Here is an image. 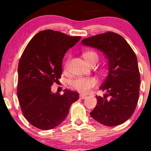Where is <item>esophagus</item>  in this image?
I'll return each instance as SVG.
<instances>
[{
  "label": "esophagus",
  "mask_w": 151,
  "mask_h": 151,
  "mask_svg": "<svg viewBox=\"0 0 151 151\" xmlns=\"http://www.w3.org/2000/svg\"><path fill=\"white\" fill-rule=\"evenodd\" d=\"M86 96H86V95L83 94V93H81V94L79 95V98H80L81 99H85Z\"/></svg>",
  "instance_id": "esophagus-1"
}]
</instances>
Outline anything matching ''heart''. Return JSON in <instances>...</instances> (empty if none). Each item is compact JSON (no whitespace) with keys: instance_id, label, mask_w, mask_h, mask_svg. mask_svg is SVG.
<instances>
[{"instance_id":"heart-1","label":"heart","mask_w":151,"mask_h":151,"mask_svg":"<svg viewBox=\"0 0 151 151\" xmlns=\"http://www.w3.org/2000/svg\"><path fill=\"white\" fill-rule=\"evenodd\" d=\"M83 56L88 63H96L99 60V55L93 50H87L83 53ZM67 63L65 64V67ZM97 84V81L92 77H78L71 81V86L74 89L83 93H86L94 87Z\"/></svg>"}]
</instances>
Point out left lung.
Instances as JSON below:
<instances>
[{"instance_id":"obj_1","label":"left lung","mask_w":151,"mask_h":151,"mask_svg":"<svg viewBox=\"0 0 151 151\" xmlns=\"http://www.w3.org/2000/svg\"><path fill=\"white\" fill-rule=\"evenodd\" d=\"M81 44L101 50L108 60L109 74L99 88L106 93L96 96L97 104L90 115L104 126L120 125L133 115L139 98L136 54L122 36L112 32L85 38Z\"/></svg>"}]
</instances>
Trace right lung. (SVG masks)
I'll list each match as a JSON object with an SVG mask.
<instances>
[{
  "label": "right lung",
  "instance_id": "obj_1",
  "mask_svg": "<svg viewBox=\"0 0 151 151\" xmlns=\"http://www.w3.org/2000/svg\"><path fill=\"white\" fill-rule=\"evenodd\" d=\"M81 39L59 31L36 34L22 52L18 64L17 95L22 113L31 125L50 130L65 119L71 105L79 99L77 91L52 93L51 86L61 78L62 60Z\"/></svg>",
  "mask_w": 151,
  "mask_h": 151
}]
</instances>
